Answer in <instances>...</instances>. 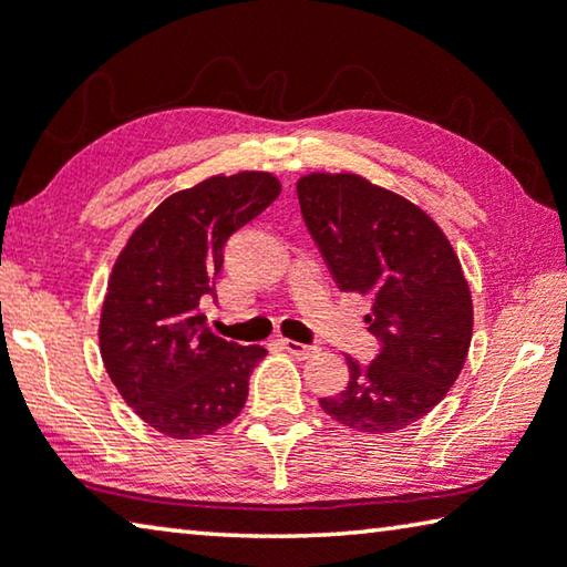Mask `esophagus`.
Returning a JSON list of instances; mask_svg holds the SVG:
<instances>
[{"instance_id":"obj_1","label":"esophagus","mask_w":567,"mask_h":567,"mask_svg":"<svg viewBox=\"0 0 567 567\" xmlns=\"http://www.w3.org/2000/svg\"><path fill=\"white\" fill-rule=\"evenodd\" d=\"M282 346H285L287 353L295 355V358H312L318 353L316 346H305V343H298V340H282Z\"/></svg>"}]
</instances>
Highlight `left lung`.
Wrapping results in <instances>:
<instances>
[{
	"label": "left lung",
	"mask_w": 567,
	"mask_h": 567,
	"mask_svg": "<svg viewBox=\"0 0 567 567\" xmlns=\"http://www.w3.org/2000/svg\"><path fill=\"white\" fill-rule=\"evenodd\" d=\"M302 219L343 292L371 295L368 365L322 411L363 434H393L436 406L460 379L472 343V292L442 227L401 194L358 174L300 176Z\"/></svg>",
	"instance_id": "obj_1"
}]
</instances>
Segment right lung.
I'll use <instances>...</instances> for the list:
<instances>
[{
	"instance_id": "obj_1",
	"label": "right lung",
	"mask_w": 567,
	"mask_h": 567,
	"mask_svg": "<svg viewBox=\"0 0 567 567\" xmlns=\"http://www.w3.org/2000/svg\"><path fill=\"white\" fill-rule=\"evenodd\" d=\"M269 171L209 176L171 194L125 241L101 310V358L136 416L171 439H199L245 409L249 375L267 355L214 336L224 245L280 196Z\"/></svg>"
}]
</instances>
